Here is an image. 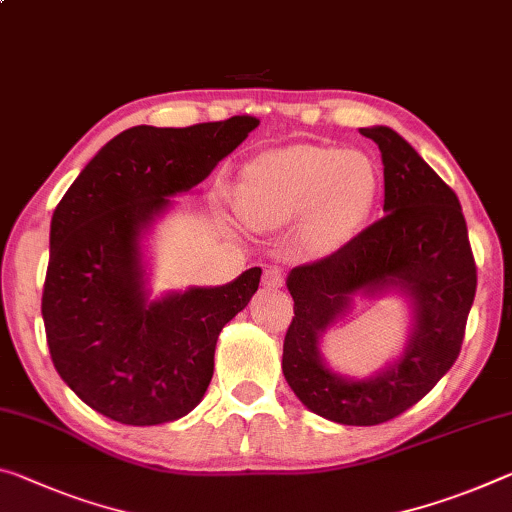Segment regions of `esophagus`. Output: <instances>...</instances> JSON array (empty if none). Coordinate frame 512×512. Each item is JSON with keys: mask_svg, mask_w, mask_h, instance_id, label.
Here are the masks:
<instances>
[{"mask_svg": "<svg viewBox=\"0 0 512 512\" xmlns=\"http://www.w3.org/2000/svg\"><path fill=\"white\" fill-rule=\"evenodd\" d=\"M262 282L266 287H273V289H280L282 285H285V271L282 269H275V266H271V269L264 271V278Z\"/></svg>", "mask_w": 512, "mask_h": 512, "instance_id": "obj_1", "label": "esophagus"}]
</instances>
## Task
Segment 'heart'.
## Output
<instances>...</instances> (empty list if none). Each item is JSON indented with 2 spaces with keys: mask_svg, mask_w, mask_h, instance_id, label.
<instances>
[{
  "mask_svg": "<svg viewBox=\"0 0 512 512\" xmlns=\"http://www.w3.org/2000/svg\"><path fill=\"white\" fill-rule=\"evenodd\" d=\"M376 170L360 152L289 145L255 157L243 168L237 207L255 227H278L310 214L316 243L344 241L369 212Z\"/></svg>",
  "mask_w": 512,
  "mask_h": 512,
  "instance_id": "b5f03b06",
  "label": "heart"
}]
</instances>
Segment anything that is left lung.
I'll return each mask as SVG.
<instances>
[{
	"label": "left lung",
	"mask_w": 512,
	"mask_h": 512,
	"mask_svg": "<svg viewBox=\"0 0 512 512\" xmlns=\"http://www.w3.org/2000/svg\"><path fill=\"white\" fill-rule=\"evenodd\" d=\"M378 145L385 216L335 253L296 266L287 278L294 319L282 373L307 410L344 426H376L431 392L456 362L476 294V264L458 196L394 129H360ZM399 290L413 328L404 355L371 379H346L322 360L320 335L355 293Z\"/></svg>",
	"instance_id": "left-lung-1"
}]
</instances>
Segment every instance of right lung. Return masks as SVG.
Masks as SVG:
<instances>
[{
	"mask_svg": "<svg viewBox=\"0 0 512 512\" xmlns=\"http://www.w3.org/2000/svg\"><path fill=\"white\" fill-rule=\"evenodd\" d=\"M259 125L253 116L125 129L88 161L54 209L43 321L54 369L95 412L157 426L196 408L216 339L259 287L262 269L223 287L150 300L141 239Z\"/></svg>",
	"mask_w": 512,
	"mask_h": 512,
	"instance_id": "right-lung-1",
	"label": "right lung"
}]
</instances>
